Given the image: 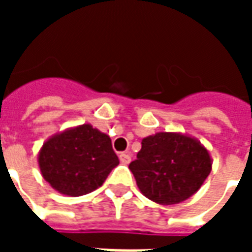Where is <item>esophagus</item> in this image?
Here are the masks:
<instances>
[{"mask_svg": "<svg viewBox=\"0 0 252 252\" xmlns=\"http://www.w3.org/2000/svg\"><path fill=\"white\" fill-rule=\"evenodd\" d=\"M119 159H120V162L123 164H128L131 162V155L126 153H121L120 155H119Z\"/></svg>", "mask_w": 252, "mask_h": 252, "instance_id": "esophagus-1", "label": "esophagus"}]
</instances>
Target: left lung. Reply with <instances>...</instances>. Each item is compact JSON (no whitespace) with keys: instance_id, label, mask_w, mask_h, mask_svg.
<instances>
[{"instance_id":"8db88e82","label":"left lung","mask_w":252,"mask_h":252,"mask_svg":"<svg viewBox=\"0 0 252 252\" xmlns=\"http://www.w3.org/2000/svg\"><path fill=\"white\" fill-rule=\"evenodd\" d=\"M129 170L148 200L173 205L188 200L211 174L212 158L200 140L181 132L144 137Z\"/></svg>"}]
</instances>
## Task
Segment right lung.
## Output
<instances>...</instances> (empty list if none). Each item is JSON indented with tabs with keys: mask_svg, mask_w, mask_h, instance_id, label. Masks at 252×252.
<instances>
[{
	"mask_svg": "<svg viewBox=\"0 0 252 252\" xmlns=\"http://www.w3.org/2000/svg\"><path fill=\"white\" fill-rule=\"evenodd\" d=\"M37 163L43 178L57 191L78 197L98 189L119 164V158L106 133L82 124L48 137Z\"/></svg>",
	"mask_w": 252,
	"mask_h": 252,
	"instance_id": "obj_1",
	"label": "right lung"
}]
</instances>
